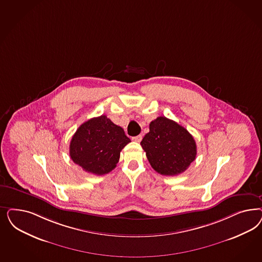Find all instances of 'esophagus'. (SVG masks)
<instances>
[{
  "mask_svg": "<svg viewBox=\"0 0 262 262\" xmlns=\"http://www.w3.org/2000/svg\"><path fill=\"white\" fill-rule=\"evenodd\" d=\"M142 139H143V136L142 135L136 136V137L132 138V140H133L134 142H137V143H140V142L142 141Z\"/></svg>",
  "mask_w": 262,
  "mask_h": 262,
  "instance_id": "esophagus-1",
  "label": "esophagus"
}]
</instances>
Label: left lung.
<instances>
[{
	"mask_svg": "<svg viewBox=\"0 0 262 262\" xmlns=\"http://www.w3.org/2000/svg\"><path fill=\"white\" fill-rule=\"evenodd\" d=\"M141 145L152 168L163 176L182 173L196 156L193 136L166 117L152 120Z\"/></svg>",
	"mask_w": 262,
	"mask_h": 262,
	"instance_id": "8db88e82",
	"label": "left lung"
}]
</instances>
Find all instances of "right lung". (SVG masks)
<instances>
[{"label":"right lung","instance_id":"add662e5","mask_svg":"<svg viewBox=\"0 0 262 262\" xmlns=\"http://www.w3.org/2000/svg\"><path fill=\"white\" fill-rule=\"evenodd\" d=\"M131 141L124 130L102 115L77 129L69 145L72 161L82 169L103 176L117 167L120 151Z\"/></svg>","mask_w":262,"mask_h":262}]
</instances>
